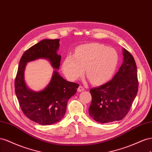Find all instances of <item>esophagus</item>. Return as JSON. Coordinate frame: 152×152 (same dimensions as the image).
I'll use <instances>...</instances> for the list:
<instances>
[{"mask_svg": "<svg viewBox=\"0 0 152 152\" xmlns=\"http://www.w3.org/2000/svg\"><path fill=\"white\" fill-rule=\"evenodd\" d=\"M84 90H85V88H84L83 86H79V87L77 88V92H83V91Z\"/></svg>", "mask_w": 152, "mask_h": 152, "instance_id": "1", "label": "esophagus"}]
</instances>
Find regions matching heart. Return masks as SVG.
I'll return each mask as SVG.
<instances>
[{"mask_svg":"<svg viewBox=\"0 0 152 152\" xmlns=\"http://www.w3.org/2000/svg\"><path fill=\"white\" fill-rule=\"evenodd\" d=\"M118 63V55L111 48L99 44H88L77 48L75 56L64 60L62 69L71 80H75L84 72L91 83H105L113 75Z\"/></svg>","mask_w":152,"mask_h":152,"instance_id":"obj_1","label":"heart"}]
</instances>
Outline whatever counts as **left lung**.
I'll return each instance as SVG.
<instances>
[{"mask_svg":"<svg viewBox=\"0 0 152 152\" xmlns=\"http://www.w3.org/2000/svg\"><path fill=\"white\" fill-rule=\"evenodd\" d=\"M124 62L111 80L90 90L92 102L88 109L99 123L122 120L127 115L138 91L137 66L133 56L123 49Z\"/></svg>","mask_w":152,"mask_h":152,"instance_id":"1","label":"left lung"}]
</instances>
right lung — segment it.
Returning a JSON list of instances; mask_svg holds the SVG:
<instances>
[{"label": "right lung", "instance_id": "add662e5", "mask_svg": "<svg viewBox=\"0 0 152 152\" xmlns=\"http://www.w3.org/2000/svg\"><path fill=\"white\" fill-rule=\"evenodd\" d=\"M59 41L44 39L26 50L20 60L15 81L16 95L24 115L43 125L53 124L63 118L67 101L76 94L79 85L64 80L55 71L49 85L40 92H34L25 84L24 70L27 62L38 58L48 59L54 69H58L61 60L57 53Z\"/></svg>", "mask_w": 152, "mask_h": 152}]
</instances>
